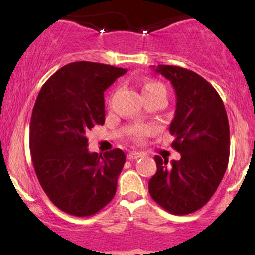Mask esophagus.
Here are the masks:
<instances>
[{
	"label": "esophagus",
	"instance_id": "esophagus-1",
	"mask_svg": "<svg viewBox=\"0 0 255 255\" xmlns=\"http://www.w3.org/2000/svg\"><path fill=\"white\" fill-rule=\"evenodd\" d=\"M142 157V153L141 152H136V151H130L129 153H128L127 158L129 160H134V159H137V158Z\"/></svg>",
	"mask_w": 255,
	"mask_h": 255
}]
</instances>
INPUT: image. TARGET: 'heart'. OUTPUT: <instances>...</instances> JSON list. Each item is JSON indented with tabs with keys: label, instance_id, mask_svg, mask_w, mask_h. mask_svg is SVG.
I'll return each mask as SVG.
<instances>
[{
	"label": "heart",
	"instance_id": "obj_1",
	"mask_svg": "<svg viewBox=\"0 0 255 255\" xmlns=\"http://www.w3.org/2000/svg\"><path fill=\"white\" fill-rule=\"evenodd\" d=\"M158 91H165V87L160 83H157V81H147L142 86V95L144 96L152 95V93H156ZM156 130L157 128L153 125H136L128 129V135L135 141H141L145 137L152 135Z\"/></svg>",
	"mask_w": 255,
	"mask_h": 255
}]
</instances>
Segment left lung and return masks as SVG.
Here are the masks:
<instances>
[{
	"instance_id": "obj_1",
	"label": "left lung",
	"mask_w": 255,
	"mask_h": 255,
	"mask_svg": "<svg viewBox=\"0 0 255 255\" xmlns=\"http://www.w3.org/2000/svg\"><path fill=\"white\" fill-rule=\"evenodd\" d=\"M154 71L170 81L176 110L170 124L172 148L180 160L154 156L157 172L148 192L172 215L201 209L217 191L229 162V122L223 101L209 81L177 66L159 64Z\"/></svg>"
}]
</instances>
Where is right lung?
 Masks as SVG:
<instances>
[{
  "label": "right lung",
  "mask_w": 255,
  "mask_h": 255,
  "mask_svg": "<svg viewBox=\"0 0 255 255\" xmlns=\"http://www.w3.org/2000/svg\"><path fill=\"white\" fill-rule=\"evenodd\" d=\"M125 73L79 61L54 73L38 93L30 125L32 163L43 191L68 215H95L116 193L125 152L91 153L86 135L104 124V91Z\"/></svg>",
  "instance_id": "1"
}]
</instances>
